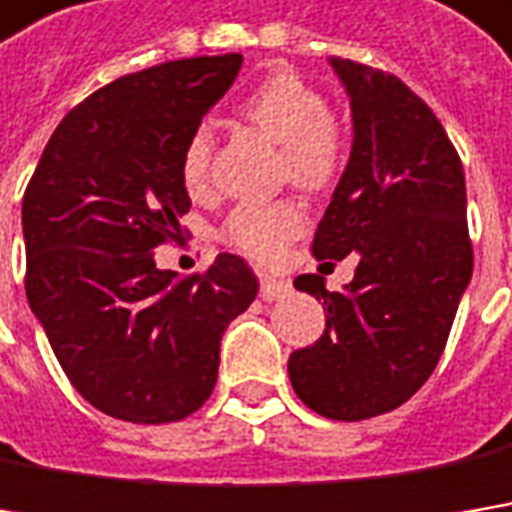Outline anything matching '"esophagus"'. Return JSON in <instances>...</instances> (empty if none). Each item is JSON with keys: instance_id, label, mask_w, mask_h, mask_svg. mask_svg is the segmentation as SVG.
Listing matches in <instances>:
<instances>
[{"instance_id": "obj_1", "label": "esophagus", "mask_w": 512, "mask_h": 512, "mask_svg": "<svg viewBox=\"0 0 512 512\" xmlns=\"http://www.w3.org/2000/svg\"><path fill=\"white\" fill-rule=\"evenodd\" d=\"M286 292H289L286 281H278L272 275H260V298L263 301H278V298H284Z\"/></svg>"}]
</instances>
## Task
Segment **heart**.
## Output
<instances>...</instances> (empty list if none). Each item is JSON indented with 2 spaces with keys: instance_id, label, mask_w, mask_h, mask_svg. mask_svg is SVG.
<instances>
[{
  "instance_id": "obj_1",
  "label": "heart",
  "mask_w": 512,
  "mask_h": 512,
  "mask_svg": "<svg viewBox=\"0 0 512 512\" xmlns=\"http://www.w3.org/2000/svg\"><path fill=\"white\" fill-rule=\"evenodd\" d=\"M240 112L260 133L281 144V176L304 191L327 188L345 167L347 130L327 109V98L313 83L292 72L263 80L240 104ZM214 133L196 127L179 156V176L188 191H202L211 173ZM307 226L295 199L243 202L223 223V237L234 249L257 260H275Z\"/></svg>"
}]
</instances>
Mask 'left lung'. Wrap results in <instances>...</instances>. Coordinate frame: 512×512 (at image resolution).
<instances>
[{"label":"left lung","instance_id":"1","mask_svg":"<svg viewBox=\"0 0 512 512\" xmlns=\"http://www.w3.org/2000/svg\"><path fill=\"white\" fill-rule=\"evenodd\" d=\"M353 112V150L313 240L316 260L356 255L353 281L295 286L324 301L316 345L289 356L301 403L330 420L394 411L432 376L472 278L461 156L400 77L330 60Z\"/></svg>","mask_w":512,"mask_h":512}]
</instances>
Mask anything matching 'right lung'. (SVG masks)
Returning a JSON list of instances; mask_svg holds the SVG:
<instances>
[{"mask_svg":"<svg viewBox=\"0 0 512 512\" xmlns=\"http://www.w3.org/2000/svg\"><path fill=\"white\" fill-rule=\"evenodd\" d=\"M243 54L118 77L57 124L22 196L25 295L77 394L115 420L176 423L202 406L226 327L257 295L237 255L188 278L153 249L182 234L179 156Z\"/></svg>","mask_w":512,"mask_h":512,"instance_id":"obj_1","label":"right lung"}]
</instances>
